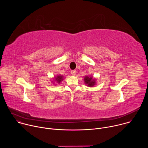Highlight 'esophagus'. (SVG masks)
<instances>
[{"label":"esophagus","instance_id":"34e87169","mask_svg":"<svg viewBox=\"0 0 148 148\" xmlns=\"http://www.w3.org/2000/svg\"><path fill=\"white\" fill-rule=\"evenodd\" d=\"M71 74H72L73 75H75L77 71H76V70H73V71H71Z\"/></svg>","mask_w":148,"mask_h":148}]
</instances>
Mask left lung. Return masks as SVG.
<instances>
[{"label": "left lung", "instance_id": "8db88e82", "mask_svg": "<svg viewBox=\"0 0 148 148\" xmlns=\"http://www.w3.org/2000/svg\"><path fill=\"white\" fill-rule=\"evenodd\" d=\"M84 82L86 84L88 87H92L94 86L96 84V81L95 78H93V77H90V76H85L84 78Z\"/></svg>", "mask_w": 148, "mask_h": 148}]
</instances>
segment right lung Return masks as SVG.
Instances as JSON below:
<instances>
[{
	"instance_id": "right-lung-1",
	"label": "right lung",
	"mask_w": 148,
	"mask_h": 148,
	"mask_svg": "<svg viewBox=\"0 0 148 148\" xmlns=\"http://www.w3.org/2000/svg\"><path fill=\"white\" fill-rule=\"evenodd\" d=\"M63 79V78H62V76H61V75H57V77H55L54 78V80L55 81H56L57 83H60L62 80ZM53 82V81H52Z\"/></svg>"
}]
</instances>
